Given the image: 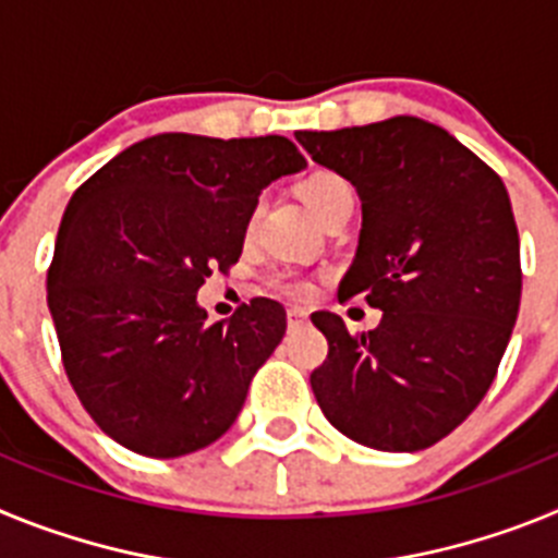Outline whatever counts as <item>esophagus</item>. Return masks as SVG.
<instances>
[{
  "label": "esophagus",
  "instance_id": "esophagus-1",
  "mask_svg": "<svg viewBox=\"0 0 558 558\" xmlns=\"http://www.w3.org/2000/svg\"><path fill=\"white\" fill-rule=\"evenodd\" d=\"M310 322V315H307V310H302V307H290L288 310V324L290 327H304V324Z\"/></svg>",
  "mask_w": 558,
  "mask_h": 558
}]
</instances>
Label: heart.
Returning <instances> with one entry per match:
<instances>
[{"instance_id":"heart-1","label":"heart","mask_w":558,"mask_h":558,"mask_svg":"<svg viewBox=\"0 0 558 558\" xmlns=\"http://www.w3.org/2000/svg\"><path fill=\"white\" fill-rule=\"evenodd\" d=\"M299 195H302L304 206H307L318 220H324V215H327L329 209H335L340 201L354 198L349 181L340 179L338 172L329 170L310 172L307 179L302 181V186H299ZM251 223H254V215L248 218V226ZM274 288H279L288 295H295V299H307V295L313 293V284L304 282V279H288V276H276Z\"/></svg>"}]
</instances>
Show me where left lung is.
Here are the masks:
<instances>
[{
	"label": "left lung",
	"instance_id": "8db88e82",
	"mask_svg": "<svg viewBox=\"0 0 558 558\" xmlns=\"http://www.w3.org/2000/svg\"><path fill=\"white\" fill-rule=\"evenodd\" d=\"M313 161L357 190V256L338 288L383 322L352 335L313 313L329 343L310 374L329 425L372 450L416 452L450 436L489 391L520 313V234L500 175L433 122L391 117L295 131Z\"/></svg>",
	"mask_w": 558,
	"mask_h": 558
}]
</instances>
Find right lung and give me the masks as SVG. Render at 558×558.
<instances>
[{"mask_svg":"<svg viewBox=\"0 0 558 558\" xmlns=\"http://www.w3.org/2000/svg\"><path fill=\"white\" fill-rule=\"evenodd\" d=\"M307 165L284 136L159 133L113 156L63 211L47 274L66 377L102 433L150 458L218 441L282 340L279 302L206 322L195 293L229 274L263 186Z\"/></svg>","mask_w":558,"mask_h":558,"instance_id":"right-lung-1","label":"right lung"}]
</instances>
